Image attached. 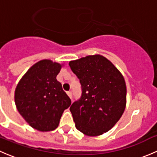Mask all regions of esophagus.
I'll use <instances>...</instances> for the list:
<instances>
[{"label":"esophagus","mask_w":157,"mask_h":157,"mask_svg":"<svg viewBox=\"0 0 157 157\" xmlns=\"http://www.w3.org/2000/svg\"><path fill=\"white\" fill-rule=\"evenodd\" d=\"M67 96H68L69 97L71 98H71H72V93H71V91H68V92H67Z\"/></svg>","instance_id":"1"}]
</instances>
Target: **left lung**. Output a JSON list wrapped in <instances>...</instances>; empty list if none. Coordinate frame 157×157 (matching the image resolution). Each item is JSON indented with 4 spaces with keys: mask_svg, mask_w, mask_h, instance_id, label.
I'll return each instance as SVG.
<instances>
[{
    "mask_svg": "<svg viewBox=\"0 0 157 157\" xmlns=\"http://www.w3.org/2000/svg\"><path fill=\"white\" fill-rule=\"evenodd\" d=\"M69 65L81 84V96L70 107L76 128L87 136L107 132L125 109L127 90L122 74L99 55L71 61Z\"/></svg>",
    "mask_w": 157,
    "mask_h": 157,
    "instance_id": "obj_1",
    "label": "left lung"
}]
</instances>
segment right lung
<instances>
[{
    "label": "right lung",
    "mask_w": 157,
    "mask_h": 157,
    "mask_svg": "<svg viewBox=\"0 0 157 157\" xmlns=\"http://www.w3.org/2000/svg\"><path fill=\"white\" fill-rule=\"evenodd\" d=\"M61 64L42 60L32 66L17 84L15 104L20 115L32 128L53 131L71 101L56 77Z\"/></svg>",
    "instance_id": "right-lung-1"
}]
</instances>
